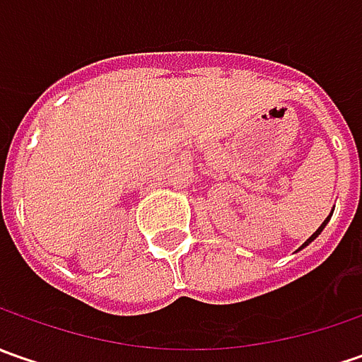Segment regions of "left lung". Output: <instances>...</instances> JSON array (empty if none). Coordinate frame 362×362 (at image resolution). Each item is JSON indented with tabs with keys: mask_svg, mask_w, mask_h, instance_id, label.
Here are the masks:
<instances>
[{
	"mask_svg": "<svg viewBox=\"0 0 362 362\" xmlns=\"http://www.w3.org/2000/svg\"><path fill=\"white\" fill-rule=\"evenodd\" d=\"M328 219H330V217H327V219H325V221H322V226H320V228H318V230H316V231H314V233H313V235H310V238H308V240H306V242H304V243H302V247H306V245H308V243H310V242H313V240H314V238H318V233H320V231H322V230H325V226H327V223H328ZM302 247H300V250H302Z\"/></svg>",
	"mask_w": 362,
	"mask_h": 362,
	"instance_id": "1",
	"label": "left lung"
}]
</instances>
